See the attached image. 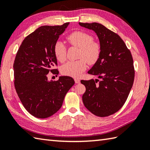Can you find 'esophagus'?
Returning <instances> with one entry per match:
<instances>
[{
	"mask_svg": "<svg viewBox=\"0 0 150 150\" xmlns=\"http://www.w3.org/2000/svg\"><path fill=\"white\" fill-rule=\"evenodd\" d=\"M74 81H75V83H77V84L80 83V80H79V79H74Z\"/></svg>",
	"mask_w": 150,
	"mask_h": 150,
	"instance_id": "1",
	"label": "esophagus"
}]
</instances>
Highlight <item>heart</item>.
<instances>
[{"label": "heart", "mask_w": 150, "mask_h": 150, "mask_svg": "<svg viewBox=\"0 0 150 150\" xmlns=\"http://www.w3.org/2000/svg\"><path fill=\"white\" fill-rule=\"evenodd\" d=\"M71 45L81 49L79 57L80 60L68 61L61 67L63 75L73 77H79L89 64L93 65L99 59L101 54L100 44L93 41L91 35L84 31H77L69 34L67 37ZM54 53L57 60L64 62L66 59V47L62 41L58 40L54 45Z\"/></svg>", "instance_id": "obj_1"}]
</instances>
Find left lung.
I'll return each instance as SVG.
<instances>
[{
	"label": "left lung",
	"instance_id": "left-lung-1",
	"mask_svg": "<svg viewBox=\"0 0 150 150\" xmlns=\"http://www.w3.org/2000/svg\"><path fill=\"white\" fill-rule=\"evenodd\" d=\"M79 24L93 30L101 46L99 59L88 71L100 81H81L86 87L82 101L95 115H111L122 107L132 88L135 70L131 52L117 33L103 24L97 22Z\"/></svg>",
	"mask_w": 150,
	"mask_h": 150
}]
</instances>
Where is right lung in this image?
Segmentation results:
<instances>
[{
    "mask_svg": "<svg viewBox=\"0 0 150 150\" xmlns=\"http://www.w3.org/2000/svg\"><path fill=\"white\" fill-rule=\"evenodd\" d=\"M69 22L62 26H43L22 41L13 64L15 88L28 112L39 119L53 115L61 108L67 92L75 81L68 76L48 81L47 74L58 75L54 45Z\"/></svg>",
    "mask_w": 150,
    "mask_h": 150,
    "instance_id": "right-lung-1",
    "label": "right lung"
}]
</instances>
